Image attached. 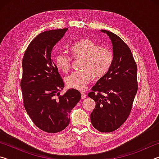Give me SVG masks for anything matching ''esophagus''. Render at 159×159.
<instances>
[{
  "label": "esophagus",
  "mask_w": 159,
  "mask_h": 159,
  "mask_svg": "<svg viewBox=\"0 0 159 159\" xmlns=\"http://www.w3.org/2000/svg\"><path fill=\"white\" fill-rule=\"evenodd\" d=\"M85 97H86V94L84 93H81V99H85Z\"/></svg>",
  "instance_id": "1"
}]
</instances>
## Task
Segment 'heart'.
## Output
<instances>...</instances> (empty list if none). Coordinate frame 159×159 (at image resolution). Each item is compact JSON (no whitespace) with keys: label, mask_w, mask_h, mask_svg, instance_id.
<instances>
[{"label":"heart","mask_w":159,"mask_h":159,"mask_svg":"<svg viewBox=\"0 0 159 159\" xmlns=\"http://www.w3.org/2000/svg\"><path fill=\"white\" fill-rule=\"evenodd\" d=\"M71 56L74 60L81 59L79 71H74L65 79L68 87L83 90L91 77L99 79L105 75L111 67L114 55L110 48L102 46L90 39H82L71 47ZM71 56L65 52L56 55V66L64 73H67L71 66Z\"/></svg>","instance_id":"1"}]
</instances>
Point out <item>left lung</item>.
I'll list each match as a JSON object with an SVG mask.
<instances>
[{
    "mask_svg": "<svg viewBox=\"0 0 159 159\" xmlns=\"http://www.w3.org/2000/svg\"><path fill=\"white\" fill-rule=\"evenodd\" d=\"M111 39L114 59L108 72L88 93L96 105L90 114L93 127L102 133L119 128L130 114L138 92L137 64L128 45L116 34L102 30Z\"/></svg>",
    "mask_w": 159,
    "mask_h": 159,
    "instance_id": "left-lung-1",
    "label": "left lung"
}]
</instances>
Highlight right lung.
<instances>
[{
	"instance_id": "right-lung-1",
	"label": "right lung",
	"mask_w": 159,
	"mask_h": 159,
	"mask_svg": "<svg viewBox=\"0 0 159 159\" xmlns=\"http://www.w3.org/2000/svg\"><path fill=\"white\" fill-rule=\"evenodd\" d=\"M67 30L55 29L38 35L22 59L20 86L24 107L34 124L49 133H58L68 126L69 113L81 98L75 89L60 95L64 83L51 58L53 47Z\"/></svg>"
}]
</instances>
